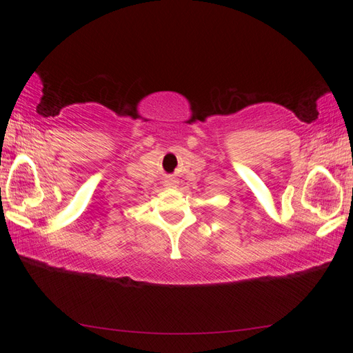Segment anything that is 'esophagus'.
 <instances>
[{
  "mask_svg": "<svg viewBox=\"0 0 353 353\" xmlns=\"http://www.w3.org/2000/svg\"><path fill=\"white\" fill-rule=\"evenodd\" d=\"M165 185L169 187V188H170V187H176V185H178V181H176L175 178H168V179L165 181Z\"/></svg>",
  "mask_w": 353,
  "mask_h": 353,
  "instance_id": "1",
  "label": "esophagus"
}]
</instances>
